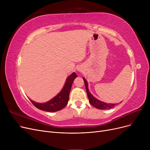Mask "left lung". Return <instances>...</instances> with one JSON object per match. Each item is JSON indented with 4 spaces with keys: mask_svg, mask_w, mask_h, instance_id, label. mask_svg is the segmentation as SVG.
Wrapping results in <instances>:
<instances>
[{
    "mask_svg": "<svg viewBox=\"0 0 150 150\" xmlns=\"http://www.w3.org/2000/svg\"><path fill=\"white\" fill-rule=\"evenodd\" d=\"M83 79L84 81L85 87H86V92H87L88 97V99H89V101L90 104H91L93 106L95 107L96 108L99 109V110H108V109L112 108H113L117 104L104 103L103 101L99 100V99H96L94 96H93V95L91 94V93L89 92V91L88 84L87 81L86 80V79L84 78V77L83 78Z\"/></svg>",
    "mask_w": 150,
    "mask_h": 150,
    "instance_id": "8db88e82",
    "label": "left lung"
}]
</instances>
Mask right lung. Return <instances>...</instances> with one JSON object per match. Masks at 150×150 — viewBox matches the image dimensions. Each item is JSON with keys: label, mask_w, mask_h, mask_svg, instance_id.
<instances>
[{"label": "right lung", "mask_w": 150, "mask_h": 150, "mask_svg": "<svg viewBox=\"0 0 150 150\" xmlns=\"http://www.w3.org/2000/svg\"><path fill=\"white\" fill-rule=\"evenodd\" d=\"M76 78L77 74L75 72H72L67 78L64 87L62 88L61 91L49 101L44 103H39L29 99L30 101L36 108L40 110L47 112H56L61 110L67 104L72 84L74 79Z\"/></svg>", "instance_id": "add662e5"}]
</instances>
